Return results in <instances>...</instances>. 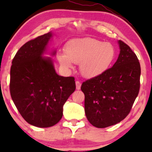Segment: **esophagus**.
Here are the masks:
<instances>
[{"label":"esophagus","instance_id":"esophagus-1","mask_svg":"<svg viewBox=\"0 0 152 152\" xmlns=\"http://www.w3.org/2000/svg\"><path fill=\"white\" fill-rule=\"evenodd\" d=\"M76 89L77 90H80L81 88V82H79V81H76Z\"/></svg>","mask_w":152,"mask_h":152}]
</instances>
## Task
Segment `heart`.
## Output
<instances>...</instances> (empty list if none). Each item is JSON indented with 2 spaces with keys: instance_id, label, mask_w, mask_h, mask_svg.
Wrapping results in <instances>:
<instances>
[{
  "instance_id": "heart-1",
  "label": "heart",
  "mask_w": 152,
  "mask_h": 152,
  "mask_svg": "<svg viewBox=\"0 0 152 152\" xmlns=\"http://www.w3.org/2000/svg\"><path fill=\"white\" fill-rule=\"evenodd\" d=\"M65 52H59L57 60L62 68L69 70L73 63L80 64V70L85 77L101 75L110 68L115 58V48L91 37L70 39L64 46Z\"/></svg>"
}]
</instances>
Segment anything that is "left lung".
Listing matches in <instances>:
<instances>
[{"label":"left lung","instance_id":"obj_1","mask_svg":"<svg viewBox=\"0 0 152 152\" xmlns=\"http://www.w3.org/2000/svg\"><path fill=\"white\" fill-rule=\"evenodd\" d=\"M117 61L105 72L83 82L85 114L95 127L119 123L129 113L140 89V66L130 47L118 41Z\"/></svg>","mask_w":152,"mask_h":152}]
</instances>
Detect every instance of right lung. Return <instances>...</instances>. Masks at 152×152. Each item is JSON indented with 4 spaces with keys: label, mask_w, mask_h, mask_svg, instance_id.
Returning a JSON list of instances; mask_svg holds the SVG:
<instances>
[{
    "label": "right lung",
    "mask_w": 152,
    "mask_h": 152,
    "mask_svg": "<svg viewBox=\"0 0 152 152\" xmlns=\"http://www.w3.org/2000/svg\"><path fill=\"white\" fill-rule=\"evenodd\" d=\"M50 32L23 45L12 60L10 94L25 120L41 128L54 126L61 119L63 107L75 90L72 77L56 72L53 59L55 49L48 51L53 37Z\"/></svg>",
    "instance_id": "obj_1"
}]
</instances>
